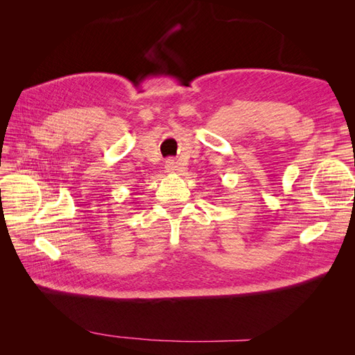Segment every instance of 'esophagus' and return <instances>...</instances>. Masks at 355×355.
I'll return each instance as SVG.
<instances>
[{"mask_svg": "<svg viewBox=\"0 0 355 355\" xmlns=\"http://www.w3.org/2000/svg\"><path fill=\"white\" fill-rule=\"evenodd\" d=\"M166 170L170 171V173H173V171L178 170V161L173 159V158H168L166 161Z\"/></svg>", "mask_w": 355, "mask_h": 355, "instance_id": "obj_1", "label": "esophagus"}]
</instances>
